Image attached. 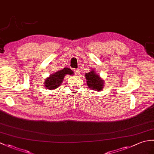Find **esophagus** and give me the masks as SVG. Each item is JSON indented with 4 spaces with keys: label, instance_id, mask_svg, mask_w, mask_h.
<instances>
[{
    "label": "esophagus",
    "instance_id": "obj_1",
    "mask_svg": "<svg viewBox=\"0 0 154 154\" xmlns=\"http://www.w3.org/2000/svg\"><path fill=\"white\" fill-rule=\"evenodd\" d=\"M73 71L75 72V73L77 75H79V74L80 73V70L79 69H73Z\"/></svg>",
    "mask_w": 154,
    "mask_h": 154
}]
</instances>
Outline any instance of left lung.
Masks as SVG:
<instances>
[{"label": "left lung", "mask_w": 154, "mask_h": 154, "mask_svg": "<svg viewBox=\"0 0 154 154\" xmlns=\"http://www.w3.org/2000/svg\"><path fill=\"white\" fill-rule=\"evenodd\" d=\"M85 77L88 88L97 91H101L103 88L104 81L102 79L99 75L96 73L94 69H92L90 72L86 73Z\"/></svg>", "instance_id": "8db88e82"}]
</instances>
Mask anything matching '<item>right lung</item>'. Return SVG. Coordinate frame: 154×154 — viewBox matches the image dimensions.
<instances>
[{"label": "right lung", "mask_w": 154, "mask_h": 154, "mask_svg": "<svg viewBox=\"0 0 154 154\" xmlns=\"http://www.w3.org/2000/svg\"><path fill=\"white\" fill-rule=\"evenodd\" d=\"M67 74L72 75H73V71L69 67H66L63 69L56 71L54 74H51L49 77L46 79L45 82V86L46 89L52 90L60 87V85L62 83L64 77Z\"/></svg>", "instance_id": "right-lung-1"}]
</instances>
